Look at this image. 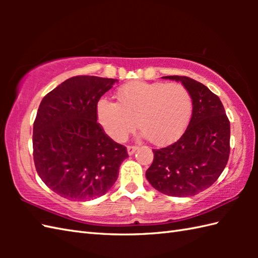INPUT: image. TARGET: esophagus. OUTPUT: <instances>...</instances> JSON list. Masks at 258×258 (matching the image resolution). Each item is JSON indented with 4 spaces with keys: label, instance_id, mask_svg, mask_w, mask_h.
<instances>
[{
    "label": "esophagus",
    "instance_id": "obj_1",
    "mask_svg": "<svg viewBox=\"0 0 258 258\" xmlns=\"http://www.w3.org/2000/svg\"><path fill=\"white\" fill-rule=\"evenodd\" d=\"M138 150V147L136 146H127V154L128 155H133L134 153Z\"/></svg>",
    "mask_w": 258,
    "mask_h": 258
}]
</instances>
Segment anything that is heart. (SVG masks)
Wrapping results in <instances>:
<instances>
[{
  "label": "heart",
  "instance_id": "obj_1",
  "mask_svg": "<svg viewBox=\"0 0 258 258\" xmlns=\"http://www.w3.org/2000/svg\"><path fill=\"white\" fill-rule=\"evenodd\" d=\"M117 103L102 98L97 119L112 140L123 142L136 126L154 145L176 141L187 128L193 111L188 90L179 83L134 81L119 87Z\"/></svg>",
  "mask_w": 258,
  "mask_h": 258
}]
</instances>
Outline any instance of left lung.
Segmentation results:
<instances>
[{
  "label": "left lung",
  "mask_w": 258,
  "mask_h": 258,
  "mask_svg": "<svg viewBox=\"0 0 258 258\" xmlns=\"http://www.w3.org/2000/svg\"><path fill=\"white\" fill-rule=\"evenodd\" d=\"M188 90L193 112L187 128L174 144L153 150L146 171L150 184L161 193L188 197L210 187L225 168L229 156L231 125L220 97L187 76H163Z\"/></svg>",
  "instance_id": "left-lung-1"
}]
</instances>
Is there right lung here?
I'll return each mask as SVG.
<instances>
[{"label":"right lung","mask_w":258,"mask_h":258,"mask_svg":"<svg viewBox=\"0 0 258 258\" xmlns=\"http://www.w3.org/2000/svg\"><path fill=\"white\" fill-rule=\"evenodd\" d=\"M114 79L74 76L46 94L33 124V156L38 176L70 201L97 199L111 189L126 157L97 123V103Z\"/></svg>","instance_id":"obj_1"}]
</instances>
